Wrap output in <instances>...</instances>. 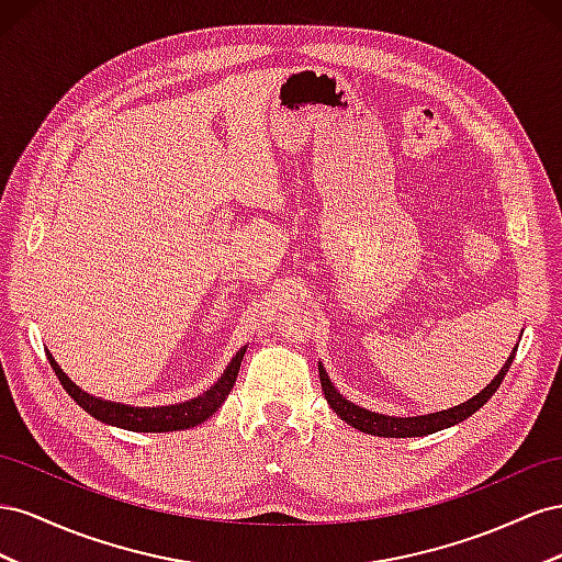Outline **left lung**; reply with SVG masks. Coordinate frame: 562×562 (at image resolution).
<instances>
[{
  "label": "left lung",
  "mask_w": 562,
  "mask_h": 562,
  "mask_svg": "<svg viewBox=\"0 0 562 562\" xmlns=\"http://www.w3.org/2000/svg\"><path fill=\"white\" fill-rule=\"evenodd\" d=\"M513 358H516V352H510V358L502 367V372L494 376L492 383H487L485 391H480L475 397H471L469 403L457 405V407L445 409V412L428 414V416H405V419L403 416H383V414L362 409L358 405L348 403V400L341 393H336V389L331 386V381H329L327 372L323 370V364H319V381H323V391H325L329 407L339 414L348 426L358 428L362 432H370V436H381V438H416V436H430V432L450 428L463 419H469V416L483 407L487 400L496 393V389L502 386V381L508 372Z\"/></svg>",
  "instance_id": "1"
}]
</instances>
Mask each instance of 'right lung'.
<instances>
[{
  "label": "right lung",
  "mask_w": 562,
  "mask_h": 562,
  "mask_svg": "<svg viewBox=\"0 0 562 562\" xmlns=\"http://www.w3.org/2000/svg\"><path fill=\"white\" fill-rule=\"evenodd\" d=\"M247 348H239L233 362L228 364V370L223 372V376L214 383V386L202 393L195 400H188V403L181 405H169V407H130V405H120V403H108V400H99L89 393H85L79 386L66 376V372L60 370L56 360L52 358V352L46 350V358H49L52 370L56 372L60 386L68 391V395L75 400V403L89 412L93 419H99L110 426H120L126 430H136V432H165V430H183L192 428L202 422L210 419V416L223 405V400L228 397V393L235 386V379L239 372V364H243Z\"/></svg>",
  "instance_id": "1"
}]
</instances>
